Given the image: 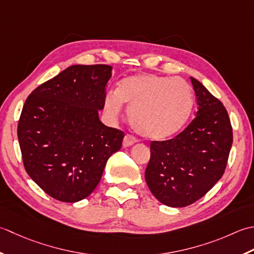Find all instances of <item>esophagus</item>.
Here are the masks:
<instances>
[{
  "instance_id": "esophagus-1",
  "label": "esophagus",
  "mask_w": 254,
  "mask_h": 254,
  "mask_svg": "<svg viewBox=\"0 0 254 254\" xmlns=\"http://www.w3.org/2000/svg\"><path fill=\"white\" fill-rule=\"evenodd\" d=\"M136 138H134L133 136H131V134H126L125 137H124V140H123V146L124 147H129V146H132V144L136 142Z\"/></svg>"
}]
</instances>
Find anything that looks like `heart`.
<instances>
[{
    "instance_id": "1",
    "label": "heart",
    "mask_w": 254,
    "mask_h": 254,
    "mask_svg": "<svg viewBox=\"0 0 254 254\" xmlns=\"http://www.w3.org/2000/svg\"><path fill=\"white\" fill-rule=\"evenodd\" d=\"M123 103L129 108L128 120L134 131L161 140L177 133L189 121L194 94L192 86L181 77L136 74L123 79L116 91L106 93L104 110L116 118Z\"/></svg>"
}]
</instances>
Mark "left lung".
Masks as SVG:
<instances>
[{
  "label": "left lung",
  "instance_id": "8db88e82",
  "mask_svg": "<svg viewBox=\"0 0 254 254\" xmlns=\"http://www.w3.org/2000/svg\"><path fill=\"white\" fill-rule=\"evenodd\" d=\"M198 110L182 132L151 141L144 178L151 193L170 207L195 203L224 174L232 144V127L222 103L190 77Z\"/></svg>",
  "mask_w": 254,
  "mask_h": 254
}]
</instances>
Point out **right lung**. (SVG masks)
I'll return each mask as SVG.
<instances>
[{
	"mask_svg": "<svg viewBox=\"0 0 254 254\" xmlns=\"http://www.w3.org/2000/svg\"><path fill=\"white\" fill-rule=\"evenodd\" d=\"M107 64L71 65L30 93L17 137L26 172L51 197L75 203L101 181L125 133L98 118L104 108Z\"/></svg>",
	"mask_w": 254,
	"mask_h": 254,
	"instance_id": "obj_1",
	"label": "right lung"
}]
</instances>
